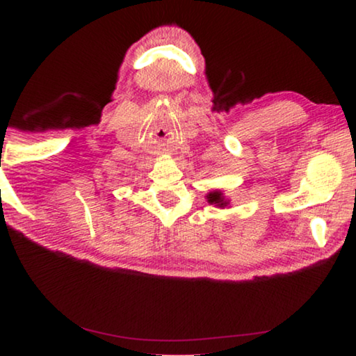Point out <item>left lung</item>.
Segmentation results:
<instances>
[{
  "label": "left lung",
  "instance_id": "1",
  "mask_svg": "<svg viewBox=\"0 0 356 356\" xmlns=\"http://www.w3.org/2000/svg\"><path fill=\"white\" fill-rule=\"evenodd\" d=\"M207 201L209 204H215L216 207H227L229 206V200H225V196H222V191L220 190H213L210 191L207 195Z\"/></svg>",
  "mask_w": 356,
  "mask_h": 356
}]
</instances>
